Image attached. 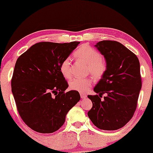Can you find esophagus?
<instances>
[{"instance_id":"34e87169","label":"esophagus","mask_w":153,"mask_h":153,"mask_svg":"<svg viewBox=\"0 0 153 153\" xmlns=\"http://www.w3.org/2000/svg\"><path fill=\"white\" fill-rule=\"evenodd\" d=\"M80 95H81V98H82V99H84V98H85V97H87V95H85V94H84V93H81Z\"/></svg>"}]
</instances>
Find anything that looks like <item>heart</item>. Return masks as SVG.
<instances>
[{"label":"heart","mask_w":153,"mask_h":153,"mask_svg":"<svg viewBox=\"0 0 153 153\" xmlns=\"http://www.w3.org/2000/svg\"><path fill=\"white\" fill-rule=\"evenodd\" d=\"M74 57L88 65V72L96 79L103 76L106 70V62L102 58L99 52L88 45H83L79 47L74 53ZM60 70L65 78L70 79L72 76L71 61L69 58L62 60L60 65ZM92 81L90 78H76L70 81V87L73 91L85 93L91 86Z\"/></svg>","instance_id":"heart-1"}]
</instances>
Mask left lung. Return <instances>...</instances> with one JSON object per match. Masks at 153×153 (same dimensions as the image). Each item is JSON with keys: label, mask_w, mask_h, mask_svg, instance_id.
<instances>
[{"label": "left lung", "mask_w": 153, "mask_h": 153, "mask_svg": "<svg viewBox=\"0 0 153 153\" xmlns=\"http://www.w3.org/2000/svg\"><path fill=\"white\" fill-rule=\"evenodd\" d=\"M95 46L105 58L106 70L94 88L98 95H88L93 102L88 116L97 128L116 130L131 120L137 108L142 85L139 61L118 42L102 40Z\"/></svg>", "instance_id": "obj_1"}]
</instances>
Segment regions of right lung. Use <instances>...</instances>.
Returning <instances> with one entry per match:
<instances>
[{"label": "right lung", "mask_w": 153, "mask_h": 153, "mask_svg": "<svg viewBox=\"0 0 153 153\" xmlns=\"http://www.w3.org/2000/svg\"><path fill=\"white\" fill-rule=\"evenodd\" d=\"M79 43L42 42L16 60L12 92L21 118L33 130L43 134L57 131L68 112L80 100L78 91L65 92L68 83L60 70L62 60Z\"/></svg>", "instance_id": "add662e5"}]
</instances>
